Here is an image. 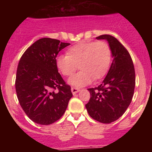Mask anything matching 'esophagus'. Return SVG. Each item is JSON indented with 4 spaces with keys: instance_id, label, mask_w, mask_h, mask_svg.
I'll return each mask as SVG.
<instances>
[{
    "instance_id": "esophagus-1",
    "label": "esophagus",
    "mask_w": 152,
    "mask_h": 152,
    "mask_svg": "<svg viewBox=\"0 0 152 152\" xmlns=\"http://www.w3.org/2000/svg\"><path fill=\"white\" fill-rule=\"evenodd\" d=\"M72 92L73 94H76L77 93H78L79 91H80V89L77 88H75V87H73V88H72Z\"/></svg>"
}]
</instances>
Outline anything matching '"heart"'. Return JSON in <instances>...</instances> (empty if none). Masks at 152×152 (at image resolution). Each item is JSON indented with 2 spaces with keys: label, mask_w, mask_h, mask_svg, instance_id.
Wrapping results in <instances>:
<instances>
[{
  "label": "heart",
  "mask_w": 152,
  "mask_h": 152,
  "mask_svg": "<svg viewBox=\"0 0 152 152\" xmlns=\"http://www.w3.org/2000/svg\"><path fill=\"white\" fill-rule=\"evenodd\" d=\"M110 45L104 41L81 42L71 47L67 55L56 58V66L64 76H71L77 70L80 71L68 80L71 85L81 88L99 80L106 75L111 62Z\"/></svg>",
  "instance_id": "1"
}]
</instances>
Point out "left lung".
Masks as SVG:
<instances>
[{"label": "left lung", "instance_id": "1", "mask_svg": "<svg viewBox=\"0 0 152 152\" xmlns=\"http://www.w3.org/2000/svg\"><path fill=\"white\" fill-rule=\"evenodd\" d=\"M96 39L108 42L113 60L102 84L88 89L91 98L85 107L94 119L110 123L121 117L131 103L135 85V68L129 53L117 39L110 35Z\"/></svg>", "mask_w": 152, "mask_h": 152}]
</instances>
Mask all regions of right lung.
Masks as SVG:
<instances>
[{
  "mask_svg": "<svg viewBox=\"0 0 152 152\" xmlns=\"http://www.w3.org/2000/svg\"><path fill=\"white\" fill-rule=\"evenodd\" d=\"M51 38L37 40L20 58L15 87L25 113L34 123L50 125L59 119L72 97L56 66L58 52L69 45Z\"/></svg>",
  "mask_w": 152,
  "mask_h": 152,
  "instance_id": "1",
  "label": "right lung"
}]
</instances>
